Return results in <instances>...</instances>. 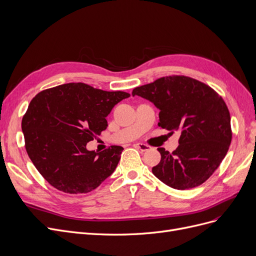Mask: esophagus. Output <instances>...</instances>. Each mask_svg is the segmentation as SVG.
<instances>
[{
	"mask_svg": "<svg viewBox=\"0 0 256 256\" xmlns=\"http://www.w3.org/2000/svg\"><path fill=\"white\" fill-rule=\"evenodd\" d=\"M134 146V147L136 148V149H138V150H140L142 152H144V151H148V150H150L151 149V147L149 144H142V142H138V144H133Z\"/></svg>",
	"mask_w": 256,
	"mask_h": 256,
	"instance_id": "1",
	"label": "esophagus"
}]
</instances>
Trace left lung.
<instances>
[{
    "label": "left lung",
    "mask_w": 256,
    "mask_h": 256,
    "mask_svg": "<svg viewBox=\"0 0 256 256\" xmlns=\"http://www.w3.org/2000/svg\"><path fill=\"white\" fill-rule=\"evenodd\" d=\"M160 109L164 129L181 132L179 146L170 153L158 148L160 162L153 174L176 190L196 188L208 180L227 154L232 138L230 114L222 96L208 85L186 76H166L136 88Z\"/></svg>",
    "instance_id": "8db88e82"
}]
</instances>
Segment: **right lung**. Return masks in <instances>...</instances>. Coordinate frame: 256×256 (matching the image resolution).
Listing matches in <instances>:
<instances>
[{
  "instance_id": "obj_1",
  "label": "right lung",
  "mask_w": 256,
  "mask_h": 256,
  "mask_svg": "<svg viewBox=\"0 0 256 256\" xmlns=\"http://www.w3.org/2000/svg\"><path fill=\"white\" fill-rule=\"evenodd\" d=\"M130 94L105 92L85 83L44 90L31 100L22 120L26 151L40 175L55 188L86 194L110 176L123 147L96 153L86 144L107 128L106 116Z\"/></svg>"
}]
</instances>
